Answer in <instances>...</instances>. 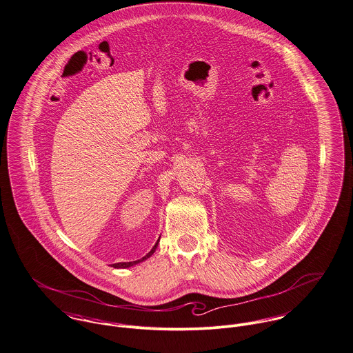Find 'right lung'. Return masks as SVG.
I'll return each instance as SVG.
<instances>
[{
	"instance_id": "add662e5",
	"label": "right lung",
	"mask_w": 353,
	"mask_h": 353,
	"mask_svg": "<svg viewBox=\"0 0 353 353\" xmlns=\"http://www.w3.org/2000/svg\"><path fill=\"white\" fill-rule=\"evenodd\" d=\"M157 246H158V242H157V243H155V246L151 249V252H150L147 256H144L143 259H140V260H137V261H130V263H118V264H114V268H128V267H132V265H134V264H139V263H141V261L147 260L150 256H152V253L155 252Z\"/></svg>"
}]
</instances>
